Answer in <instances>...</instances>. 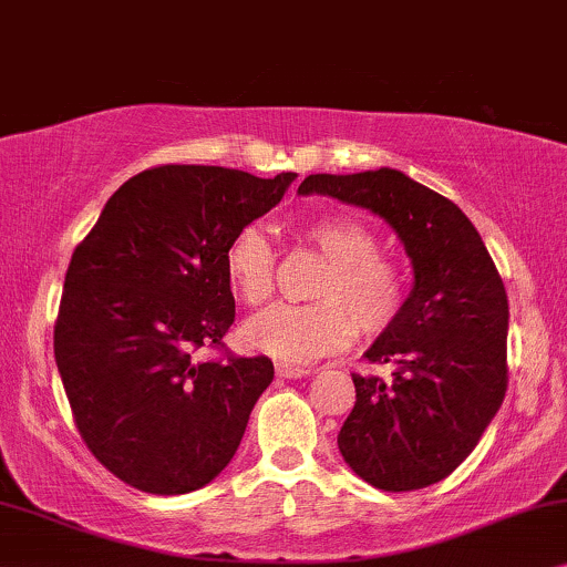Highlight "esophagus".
<instances>
[{
	"label": "esophagus",
	"instance_id": "1",
	"mask_svg": "<svg viewBox=\"0 0 567 567\" xmlns=\"http://www.w3.org/2000/svg\"><path fill=\"white\" fill-rule=\"evenodd\" d=\"M313 373V368L303 365H290V362H277V375L279 379H303V375Z\"/></svg>",
	"mask_w": 567,
	"mask_h": 567
}]
</instances>
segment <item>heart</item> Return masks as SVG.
<instances>
[{"label": "heart", "mask_w": 567, "mask_h": 567, "mask_svg": "<svg viewBox=\"0 0 567 567\" xmlns=\"http://www.w3.org/2000/svg\"><path fill=\"white\" fill-rule=\"evenodd\" d=\"M303 238L329 261L313 288L311 306H271L244 327L246 344L285 362H308L360 334H379L404 303V279L379 256V240L365 225L347 217H319ZM225 277L246 306H264L275 292L277 256L269 238L246 225L228 240Z\"/></svg>", "instance_id": "b5f03b06"}]
</instances>
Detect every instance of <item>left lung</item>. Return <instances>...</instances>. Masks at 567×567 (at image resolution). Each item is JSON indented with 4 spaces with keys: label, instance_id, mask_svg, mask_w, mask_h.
<instances>
[{
    "label": "left lung",
    "instance_id": "left-lung-1",
    "mask_svg": "<svg viewBox=\"0 0 567 567\" xmlns=\"http://www.w3.org/2000/svg\"><path fill=\"white\" fill-rule=\"evenodd\" d=\"M321 194L379 215L412 261V290L365 350L391 381L352 373L354 406L339 454L368 485L402 493L449 477L501 410L508 365V296L480 233L454 202L396 168L316 173Z\"/></svg>",
    "mask_w": 567,
    "mask_h": 567
}]
</instances>
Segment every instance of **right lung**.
Listing matches in <instances>:
<instances>
[{
  "label": "right lung",
  "instance_id": "obj_1",
  "mask_svg": "<svg viewBox=\"0 0 567 567\" xmlns=\"http://www.w3.org/2000/svg\"><path fill=\"white\" fill-rule=\"evenodd\" d=\"M296 178L220 165L142 171L74 248L54 358L80 435L126 485L184 495L236 456L275 365L194 352L220 344L236 319L225 246Z\"/></svg>",
  "mask_w": 567,
  "mask_h": 567
}]
</instances>
